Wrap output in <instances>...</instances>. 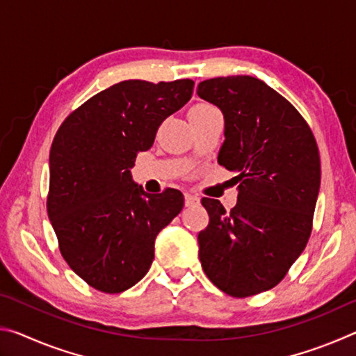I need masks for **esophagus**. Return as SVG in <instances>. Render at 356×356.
<instances>
[{
  "instance_id": "1",
  "label": "esophagus",
  "mask_w": 356,
  "mask_h": 356,
  "mask_svg": "<svg viewBox=\"0 0 356 356\" xmlns=\"http://www.w3.org/2000/svg\"><path fill=\"white\" fill-rule=\"evenodd\" d=\"M185 206L186 207H193V206H197L200 204V197L191 195V193H185Z\"/></svg>"
}]
</instances>
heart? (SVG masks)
Wrapping results in <instances>:
<instances>
[{
  "label": "heart",
  "instance_id": "obj_1",
  "mask_svg": "<svg viewBox=\"0 0 356 356\" xmlns=\"http://www.w3.org/2000/svg\"><path fill=\"white\" fill-rule=\"evenodd\" d=\"M212 105H209V104H196V105H193L191 108H190V111H188V116H193V114H200V113H204V111H209V110H212Z\"/></svg>",
  "mask_w": 356,
  "mask_h": 356
}]
</instances>
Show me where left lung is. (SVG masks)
I'll return each mask as SVG.
<instances>
[{
  "label": "left lung",
  "instance_id": "1",
  "mask_svg": "<svg viewBox=\"0 0 356 356\" xmlns=\"http://www.w3.org/2000/svg\"><path fill=\"white\" fill-rule=\"evenodd\" d=\"M196 92L225 114L218 163L238 184L229 212L202 197L209 225L197 234L200 261L220 291L251 297L280 284L308 243L321 155L297 108L257 78H210Z\"/></svg>",
  "mask_w": 356,
  "mask_h": 356
}]
</instances>
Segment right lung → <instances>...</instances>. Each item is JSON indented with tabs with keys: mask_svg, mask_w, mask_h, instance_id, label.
<instances>
[{
	"mask_svg": "<svg viewBox=\"0 0 356 356\" xmlns=\"http://www.w3.org/2000/svg\"><path fill=\"white\" fill-rule=\"evenodd\" d=\"M195 81L127 80L92 95L58 129L50 149L47 212L59 251L105 293L135 286L154 261L155 237L184 207L179 190L131 182L136 154L191 99Z\"/></svg>",
	"mask_w": 356,
	"mask_h": 356,
	"instance_id": "obj_1",
	"label": "right lung"
}]
</instances>
